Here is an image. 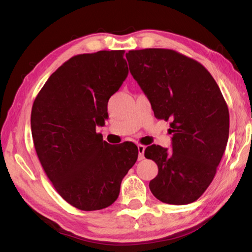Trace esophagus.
<instances>
[{"label":"esophagus","instance_id":"obj_1","mask_svg":"<svg viewBox=\"0 0 252 252\" xmlns=\"http://www.w3.org/2000/svg\"><path fill=\"white\" fill-rule=\"evenodd\" d=\"M144 150H146V146H143V144H138L139 160H143L144 159Z\"/></svg>","mask_w":252,"mask_h":252}]
</instances>
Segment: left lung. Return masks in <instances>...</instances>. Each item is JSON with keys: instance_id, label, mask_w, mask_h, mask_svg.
<instances>
[{"instance_id": "left-lung-1", "label": "left lung", "mask_w": 252, "mask_h": 252, "mask_svg": "<svg viewBox=\"0 0 252 252\" xmlns=\"http://www.w3.org/2000/svg\"><path fill=\"white\" fill-rule=\"evenodd\" d=\"M130 72L150 101L155 117L170 120L172 151L149 146L158 165L149 183L169 204L194 202L216 176L229 138V110L218 84L201 63L169 49L132 50Z\"/></svg>"}]
</instances>
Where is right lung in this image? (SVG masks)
Returning a JSON list of instances; mask_svg holds the SVG:
<instances>
[{
  "mask_svg": "<svg viewBox=\"0 0 252 252\" xmlns=\"http://www.w3.org/2000/svg\"><path fill=\"white\" fill-rule=\"evenodd\" d=\"M123 57V50L72 57L50 76L32 106V138L42 168L57 192L83 211L116 201L138 159L134 143L111 146L95 130L129 73Z\"/></svg>",
  "mask_w": 252,
  "mask_h": 252,
  "instance_id": "obj_1",
  "label": "right lung"
}]
</instances>
